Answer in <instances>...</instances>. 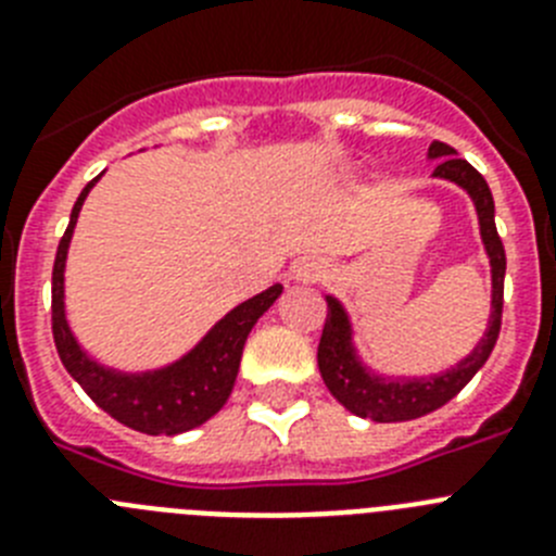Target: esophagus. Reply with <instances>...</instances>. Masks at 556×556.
I'll use <instances>...</instances> for the list:
<instances>
[{"label": "esophagus", "instance_id": "34e87169", "mask_svg": "<svg viewBox=\"0 0 556 556\" xmlns=\"http://www.w3.org/2000/svg\"><path fill=\"white\" fill-rule=\"evenodd\" d=\"M323 273H326L323 264L314 262V258H303V262L294 267V278H298V281H317Z\"/></svg>", "mask_w": 556, "mask_h": 556}]
</instances>
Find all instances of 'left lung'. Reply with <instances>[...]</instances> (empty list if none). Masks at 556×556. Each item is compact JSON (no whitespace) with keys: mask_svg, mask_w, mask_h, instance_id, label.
<instances>
[{"mask_svg":"<svg viewBox=\"0 0 556 556\" xmlns=\"http://www.w3.org/2000/svg\"><path fill=\"white\" fill-rule=\"evenodd\" d=\"M431 159H440L434 175L437 178H448L468 189L473 198L476 211H479L481 239L488 248L490 264H493V320H490L488 333L481 337L479 345L473 348L465 362L454 370L443 372L434 378H420V381H384L376 378L358 365L353 356L351 333H348L345 312L333 298H328L326 326H323L320 348H317V365L320 376L326 381L328 392L337 397L339 404L351 409L358 417H370L376 424H401V420H415L429 412L440 409L468 384L470 378L479 372V367L490 358L495 348V339L501 331V312H504V273H507V253L501 244V236L495 230V205L490 194L488 180L481 178L479 172L465 159H456L454 147L434 141L429 147Z\"/></svg>","mask_w":556,"mask_h":556,"instance_id":"obj_1","label":"left lung"}]
</instances>
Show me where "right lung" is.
Instances as JSON below:
<instances>
[{"label":"right lung","mask_w":556,"mask_h":556,"mask_svg":"<svg viewBox=\"0 0 556 556\" xmlns=\"http://www.w3.org/2000/svg\"><path fill=\"white\" fill-rule=\"evenodd\" d=\"M97 180L100 178H94L80 191L66 233L61 236V244H58L55 267H52V337H55L58 356L77 384L88 392V397L113 420H119L122 426L141 431V434H180V431L205 424L208 417L223 409L233 390L250 328L273 306L275 298L281 294V287L275 283L267 292L255 294L242 306L225 314L223 320L211 328L208 337L189 356L180 358L178 365L159 372H144V376H122V372L105 370L77 348L75 337L66 326V317H63L66 248L83 200Z\"/></svg>","instance_id":"add662e5"}]
</instances>
